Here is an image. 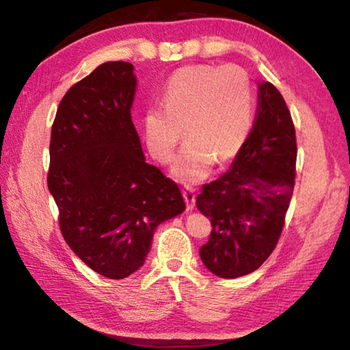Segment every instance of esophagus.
Returning a JSON list of instances; mask_svg holds the SVG:
<instances>
[{
  "instance_id": "esophagus-1",
  "label": "esophagus",
  "mask_w": 350,
  "mask_h": 350,
  "mask_svg": "<svg viewBox=\"0 0 350 350\" xmlns=\"http://www.w3.org/2000/svg\"><path fill=\"white\" fill-rule=\"evenodd\" d=\"M182 196H183V199H185L187 208L193 210L194 204H196V194H194V188L193 187L182 188Z\"/></svg>"
}]
</instances>
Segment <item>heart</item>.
<instances>
[{
    "label": "heart",
    "mask_w": 350,
    "mask_h": 350,
    "mask_svg": "<svg viewBox=\"0 0 350 350\" xmlns=\"http://www.w3.org/2000/svg\"><path fill=\"white\" fill-rule=\"evenodd\" d=\"M161 105L145 114L148 150L156 161L167 163L185 135L188 144L173 167L183 182L202 179L215 161H232L252 129V83L234 64L179 69L167 81Z\"/></svg>",
    "instance_id": "heart-1"
}]
</instances>
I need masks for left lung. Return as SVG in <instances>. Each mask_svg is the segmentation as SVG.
<instances>
[{"instance_id": "left-lung-1", "label": "left lung", "mask_w": 350, "mask_h": 350, "mask_svg": "<svg viewBox=\"0 0 350 350\" xmlns=\"http://www.w3.org/2000/svg\"><path fill=\"white\" fill-rule=\"evenodd\" d=\"M295 125L281 92L258 86L250 134L227 173L202 187L198 208L210 217L211 233L199 248L216 276L239 278L259 269L280 241L296 176Z\"/></svg>"}]
</instances>
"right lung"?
I'll list each match as a JSON object with an SVG mask.
<instances>
[{
	"label": "right lung",
	"mask_w": 350,
	"mask_h": 350,
	"mask_svg": "<svg viewBox=\"0 0 350 350\" xmlns=\"http://www.w3.org/2000/svg\"><path fill=\"white\" fill-rule=\"evenodd\" d=\"M134 66L100 64L64 94L52 123L47 187L64 241L88 267L123 280L157 225L185 210L174 180L145 162L131 118Z\"/></svg>",
	"instance_id": "add662e5"
}]
</instances>
